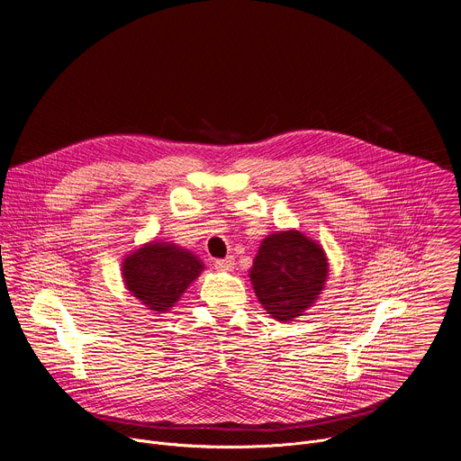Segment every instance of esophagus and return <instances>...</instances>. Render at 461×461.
I'll use <instances>...</instances> for the list:
<instances>
[{"instance_id":"obj_1","label":"esophagus","mask_w":461,"mask_h":461,"mask_svg":"<svg viewBox=\"0 0 461 461\" xmlns=\"http://www.w3.org/2000/svg\"><path fill=\"white\" fill-rule=\"evenodd\" d=\"M215 267L222 272H231L235 268V258L233 257H226V258H219L215 260Z\"/></svg>"}]
</instances>
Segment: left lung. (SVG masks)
<instances>
[{"label":"left lung","mask_w":461,"mask_h":461,"mask_svg":"<svg viewBox=\"0 0 461 461\" xmlns=\"http://www.w3.org/2000/svg\"><path fill=\"white\" fill-rule=\"evenodd\" d=\"M328 279L322 246L297 230L262 239L249 268L253 292L274 319L294 321L313 306Z\"/></svg>","instance_id":"1"}]
</instances>
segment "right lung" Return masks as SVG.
Here are the masks:
<instances>
[{
    "label": "right lung",
    "instance_id": "obj_1",
    "mask_svg": "<svg viewBox=\"0 0 461 461\" xmlns=\"http://www.w3.org/2000/svg\"><path fill=\"white\" fill-rule=\"evenodd\" d=\"M204 262L193 251L164 240H151L125 255L122 279L129 294L146 310L164 313L204 272Z\"/></svg>",
    "mask_w": 461,
    "mask_h": 461
}]
</instances>
